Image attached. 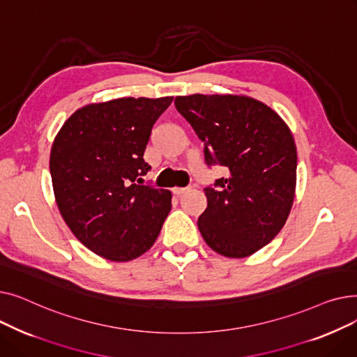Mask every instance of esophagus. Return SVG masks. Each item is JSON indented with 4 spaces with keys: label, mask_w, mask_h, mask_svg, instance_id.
I'll use <instances>...</instances> for the list:
<instances>
[{
    "label": "esophagus",
    "mask_w": 357,
    "mask_h": 357,
    "mask_svg": "<svg viewBox=\"0 0 357 357\" xmlns=\"http://www.w3.org/2000/svg\"><path fill=\"white\" fill-rule=\"evenodd\" d=\"M172 191H174L175 195H182V194H185V192L191 191V186H185V188H174Z\"/></svg>",
    "instance_id": "34e87169"
}]
</instances>
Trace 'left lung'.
Instances as JSON below:
<instances>
[{
  "instance_id": "8db88e82",
  "label": "left lung",
  "mask_w": 357,
  "mask_h": 357,
  "mask_svg": "<svg viewBox=\"0 0 357 357\" xmlns=\"http://www.w3.org/2000/svg\"><path fill=\"white\" fill-rule=\"evenodd\" d=\"M175 107L204 143L205 163L226 178L205 186L198 218L205 243L227 257H246L282 230L294 202L296 147L276 112L245 96L176 97Z\"/></svg>"
}]
</instances>
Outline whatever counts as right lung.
<instances>
[{"label":"right lung","instance_id":"add662e5","mask_svg":"<svg viewBox=\"0 0 357 357\" xmlns=\"http://www.w3.org/2000/svg\"><path fill=\"white\" fill-rule=\"evenodd\" d=\"M174 97L119 98L75 111L56 136L50 175L59 211L85 248L127 261L153 246L171 191L142 185L153 124Z\"/></svg>","mask_w":357,"mask_h":357}]
</instances>
